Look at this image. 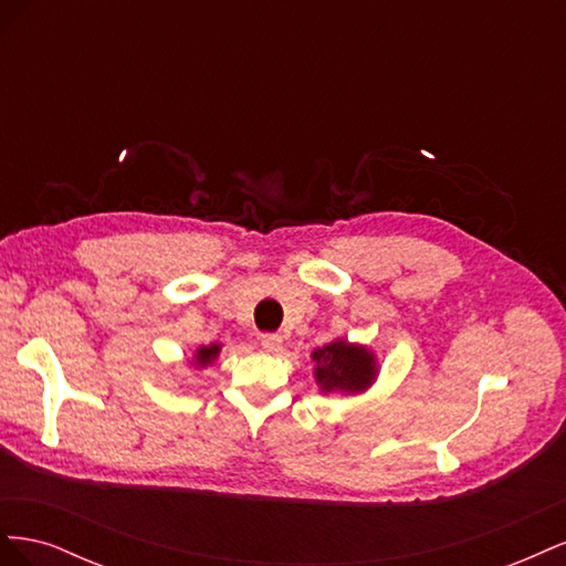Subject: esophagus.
<instances>
[{"label":"esophagus","instance_id":"obj_1","mask_svg":"<svg viewBox=\"0 0 566 566\" xmlns=\"http://www.w3.org/2000/svg\"><path fill=\"white\" fill-rule=\"evenodd\" d=\"M262 349L269 354H279L283 349V337L276 333H264L262 335Z\"/></svg>","mask_w":566,"mask_h":566}]
</instances>
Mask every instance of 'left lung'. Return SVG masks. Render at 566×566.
I'll use <instances>...</instances> for the list:
<instances>
[{
    "label": "left lung",
    "mask_w": 566,
    "mask_h": 566,
    "mask_svg": "<svg viewBox=\"0 0 566 566\" xmlns=\"http://www.w3.org/2000/svg\"><path fill=\"white\" fill-rule=\"evenodd\" d=\"M312 361L316 364L314 378L321 391L361 394L378 375V361L373 352L361 345H349L345 339H335L331 345L314 349Z\"/></svg>",
    "instance_id": "8db88e82"
}]
</instances>
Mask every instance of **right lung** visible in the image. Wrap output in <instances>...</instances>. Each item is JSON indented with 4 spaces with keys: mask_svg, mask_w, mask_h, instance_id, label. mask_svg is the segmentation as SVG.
Returning <instances> with one entry per match:
<instances>
[{
    "mask_svg": "<svg viewBox=\"0 0 566 566\" xmlns=\"http://www.w3.org/2000/svg\"><path fill=\"white\" fill-rule=\"evenodd\" d=\"M219 352H221V345H217V342H212V345H208V347H198L196 349V356H193V364L198 366V368H205V366H210L214 358L219 356Z\"/></svg>",
    "mask_w": 566,
    "mask_h": 566,
    "instance_id": "1",
    "label": "right lung"
}]
</instances>
